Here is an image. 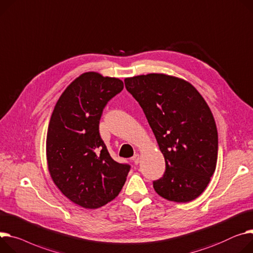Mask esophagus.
Instances as JSON below:
<instances>
[{
	"label": "esophagus",
	"instance_id": "1",
	"mask_svg": "<svg viewBox=\"0 0 253 253\" xmlns=\"http://www.w3.org/2000/svg\"><path fill=\"white\" fill-rule=\"evenodd\" d=\"M131 161L137 165V164H139V161H140V155L139 154H134L133 156L131 157Z\"/></svg>",
	"mask_w": 253,
	"mask_h": 253
}]
</instances>
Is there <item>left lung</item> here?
I'll return each mask as SVG.
<instances>
[{
	"label": "left lung",
	"instance_id": "obj_1",
	"mask_svg": "<svg viewBox=\"0 0 253 253\" xmlns=\"http://www.w3.org/2000/svg\"><path fill=\"white\" fill-rule=\"evenodd\" d=\"M126 90L142 107L164 155L163 176L153 181L162 198L197 199L215 172L218 131L207 102L188 82L164 74L126 78Z\"/></svg>",
	"mask_w": 253,
	"mask_h": 253
}]
</instances>
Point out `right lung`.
<instances>
[{"mask_svg":"<svg viewBox=\"0 0 253 253\" xmlns=\"http://www.w3.org/2000/svg\"><path fill=\"white\" fill-rule=\"evenodd\" d=\"M116 78L88 72L57 100L48 125L46 158L54 184L73 203L100 208L119 196L130 165L114 161L99 133L104 107L123 91Z\"/></svg>","mask_w":253,"mask_h":253,"instance_id":"obj_1","label":"right lung"}]
</instances>
